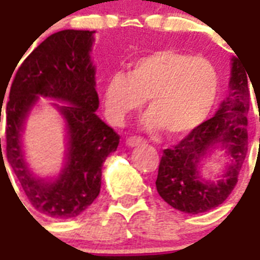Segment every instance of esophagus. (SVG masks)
I'll list each match as a JSON object with an SVG mask.
<instances>
[{
    "mask_svg": "<svg viewBox=\"0 0 260 260\" xmlns=\"http://www.w3.org/2000/svg\"><path fill=\"white\" fill-rule=\"evenodd\" d=\"M126 144H127L128 146H137V145L146 144V141H145V138H142V137L133 136L128 137L127 140H126Z\"/></svg>",
    "mask_w": 260,
    "mask_h": 260,
    "instance_id": "1",
    "label": "esophagus"
}]
</instances>
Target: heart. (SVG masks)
Listing matches in <instances>:
<instances>
[{
  "label": "heart",
  "instance_id": "obj_1",
  "mask_svg": "<svg viewBox=\"0 0 260 260\" xmlns=\"http://www.w3.org/2000/svg\"><path fill=\"white\" fill-rule=\"evenodd\" d=\"M220 89V73L206 58L158 50L133 59L128 73L114 72L103 85L102 104L106 118L122 124L148 99L145 126L180 137L207 119Z\"/></svg>",
  "mask_w": 260,
  "mask_h": 260
}]
</instances>
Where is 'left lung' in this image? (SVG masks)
<instances>
[{"mask_svg":"<svg viewBox=\"0 0 260 260\" xmlns=\"http://www.w3.org/2000/svg\"><path fill=\"white\" fill-rule=\"evenodd\" d=\"M237 58H232L228 98L216 115L194 128L179 144L162 150L156 180L157 192L168 205L183 213L199 214L220 206L236 186L247 156V114L251 98L248 73ZM218 142L227 148L233 162L218 182H203L199 176L198 164Z\"/></svg>","mask_w":260,"mask_h":260,"instance_id":"obj_1","label":"left lung"}]
</instances>
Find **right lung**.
<instances>
[{
	"label": "right lung",
	"instance_id": "add662e5",
	"mask_svg": "<svg viewBox=\"0 0 260 260\" xmlns=\"http://www.w3.org/2000/svg\"><path fill=\"white\" fill-rule=\"evenodd\" d=\"M93 34L63 29L48 36L16 70L5 104L8 162L32 206L53 218H72L92 205L100 192L103 162L119 144V136L94 114L99 96L89 55ZM38 95L70 103L57 105L67 119L70 148L66 168L54 182L31 176L19 142L25 116Z\"/></svg>",
	"mask_w": 260,
	"mask_h": 260
}]
</instances>
